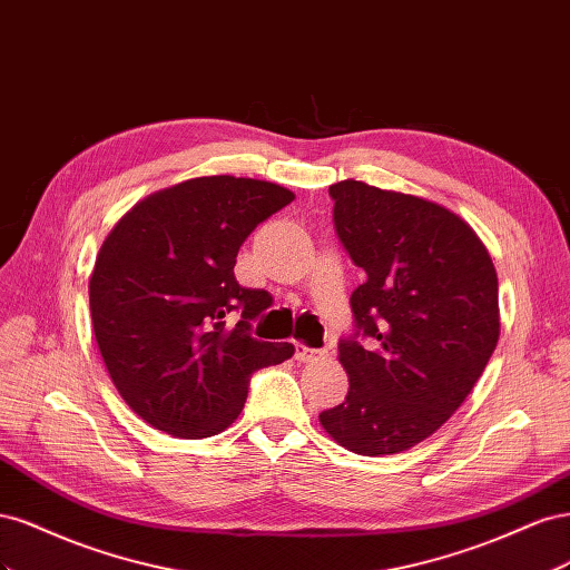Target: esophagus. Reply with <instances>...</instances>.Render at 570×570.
<instances>
[{
  "instance_id": "1",
  "label": "esophagus",
  "mask_w": 570,
  "mask_h": 570,
  "mask_svg": "<svg viewBox=\"0 0 570 570\" xmlns=\"http://www.w3.org/2000/svg\"><path fill=\"white\" fill-rule=\"evenodd\" d=\"M295 356H297V361H302V364H312V361L323 358L325 352L314 350V347H306V344H297V347H295Z\"/></svg>"
}]
</instances>
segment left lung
Instances as JSON below:
<instances>
[{"label":"left lung","mask_w":570,"mask_h":570,"mask_svg":"<svg viewBox=\"0 0 570 570\" xmlns=\"http://www.w3.org/2000/svg\"><path fill=\"white\" fill-rule=\"evenodd\" d=\"M327 195L366 283L337 344L350 392L318 419L344 450L396 454L433 435L485 371L499 340L497 271L469 223L435 202L361 180Z\"/></svg>","instance_id":"obj_1"}]
</instances>
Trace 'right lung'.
<instances>
[{
    "label": "right lung",
    "instance_id": "add662e5",
    "mask_svg": "<svg viewBox=\"0 0 570 570\" xmlns=\"http://www.w3.org/2000/svg\"><path fill=\"white\" fill-rule=\"evenodd\" d=\"M292 199L266 180L195 178L135 204L105 239L90 278L95 337L116 390L149 425L212 438L239 416L252 373L295 354L252 337L273 297L233 271L249 233Z\"/></svg>",
    "mask_w": 570,
    "mask_h": 570
}]
</instances>
